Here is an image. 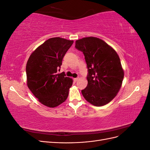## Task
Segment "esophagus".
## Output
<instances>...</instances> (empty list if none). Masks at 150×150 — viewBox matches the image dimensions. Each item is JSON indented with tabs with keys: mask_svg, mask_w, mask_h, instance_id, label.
Here are the masks:
<instances>
[{
	"mask_svg": "<svg viewBox=\"0 0 150 150\" xmlns=\"http://www.w3.org/2000/svg\"><path fill=\"white\" fill-rule=\"evenodd\" d=\"M78 79H79V78H74V81H75V82H76V81H78Z\"/></svg>",
	"mask_w": 150,
	"mask_h": 150,
	"instance_id": "1",
	"label": "esophagus"
}]
</instances>
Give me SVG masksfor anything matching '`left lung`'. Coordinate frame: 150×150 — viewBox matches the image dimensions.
I'll return each mask as SVG.
<instances>
[{
  "mask_svg": "<svg viewBox=\"0 0 150 150\" xmlns=\"http://www.w3.org/2000/svg\"><path fill=\"white\" fill-rule=\"evenodd\" d=\"M75 47L83 52L88 69V86L81 91L83 96L95 106L105 105L116 97L124 78L118 54L95 37L77 40Z\"/></svg>",
  "mask_w": 150,
  "mask_h": 150,
  "instance_id": "8db88e82",
  "label": "left lung"
}]
</instances>
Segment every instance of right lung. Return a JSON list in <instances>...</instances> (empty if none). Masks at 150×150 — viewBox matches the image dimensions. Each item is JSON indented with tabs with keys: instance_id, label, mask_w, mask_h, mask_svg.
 Returning a JSON list of instances; mask_svg holds the SVG:
<instances>
[{
	"instance_id": "1",
	"label": "right lung",
	"mask_w": 150,
	"mask_h": 150,
	"mask_svg": "<svg viewBox=\"0 0 150 150\" xmlns=\"http://www.w3.org/2000/svg\"><path fill=\"white\" fill-rule=\"evenodd\" d=\"M73 42L61 38L49 39L32 52L27 62V85L44 106L55 108L67 98L73 80L57 72Z\"/></svg>"
}]
</instances>
